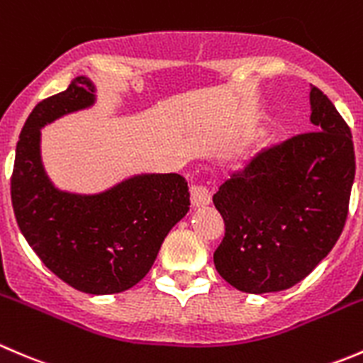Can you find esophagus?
<instances>
[{
    "label": "esophagus",
    "mask_w": 363,
    "mask_h": 363,
    "mask_svg": "<svg viewBox=\"0 0 363 363\" xmlns=\"http://www.w3.org/2000/svg\"><path fill=\"white\" fill-rule=\"evenodd\" d=\"M190 203L192 206H206L211 203V194L206 185H192L190 186Z\"/></svg>",
    "instance_id": "obj_1"
}]
</instances>
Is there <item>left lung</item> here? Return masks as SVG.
Instances as JSON below:
<instances>
[{
  "label": "left lung",
  "instance_id": "left-lung-1",
  "mask_svg": "<svg viewBox=\"0 0 363 363\" xmlns=\"http://www.w3.org/2000/svg\"><path fill=\"white\" fill-rule=\"evenodd\" d=\"M311 109L314 132L259 152L213 196L225 228L215 268L243 293L298 284L328 256L346 224L354 180L351 130L315 86Z\"/></svg>",
  "mask_w": 363,
  "mask_h": 363
}]
</instances>
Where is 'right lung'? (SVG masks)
Instances as JSON below:
<instances>
[{
    "label": "right lung",
    "instance_id": "1",
    "mask_svg": "<svg viewBox=\"0 0 363 363\" xmlns=\"http://www.w3.org/2000/svg\"><path fill=\"white\" fill-rule=\"evenodd\" d=\"M93 102L91 82L75 77L35 106L17 143L10 194L21 233L52 274L82 293L113 295L148 274L190 194L177 173L141 174L96 196L55 189L40 162V128Z\"/></svg>",
    "mask_w": 363,
    "mask_h": 363
}]
</instances>
